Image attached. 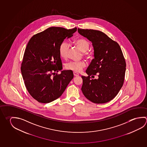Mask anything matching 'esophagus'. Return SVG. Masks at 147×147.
Wrapping results in <instances>:
<instances>
[{
  "mask_svg": "<svg viewBox=\"0 0 147 147\" xmlns=\"http://www.w3.org/2000/svg\"><path fill=\"white\" fill-rule=\"evenodd\" d=\"M73 74H74V76H79V74H78V73H77L74 72H73Z\"/></svg>",
  "mask_w": 147,
  "mask_h": 147,
  "instance_id": "34e87169",
  "label": "esophagus"
}]
</instances>
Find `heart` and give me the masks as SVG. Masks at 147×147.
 Returning <instances> with one entry per match:
<instances>
[{"label":"heart","instance_id":"heart-1","mask_svg":"<svg viewBox=\"0 0 147 147\" xmlns=\"http://www.w3.org/2000/svg\"><path fill=\"white\" fill-rule=\"evenodd\" d=\"M74 43L80 50L83 52L85 56H89L87 51L89 48L90 44L89 42L84 39H78L75 40ZM70 49V45L67 41L62 42L59 47V54L63 58H66L67 57L68 52ZM86 62L84 61H73L68 62L65 65V67L68 70H72L75 72H80L84 67H86Z\"/></svg>","mask_w":147,"mask_h":147}]
</instances>
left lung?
Returning a JSON list of instances; mask_svg holds the SVG:
<instances>
[{"label":"left lung","mask_w":147,"mask_h":147,"mask_svg":"<svg viewBox=\"0 0 147 147\" xmlns=\"http://www.w3.org/2000/svg\"><path fill=\"white\" fill-rule=\"evenodd\" d=\"M78 32L92 43L94 57L86 71L88 76H82V93L93 103L108 102L123 84L126 63L121 48L102 31L78 28ZM96 74L98 79L91 80L90 76Z\"/></svg>","instance_id":"8db88e82"}]
</instances>
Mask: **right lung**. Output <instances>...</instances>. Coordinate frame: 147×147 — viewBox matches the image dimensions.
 Instances as JSON below:
<instances>
[{
    "mask_svg": "<svg viewBox=\"0 0 147 147\" xmlns=\"http://www.w3.org/2000/svg\"><path fill=\"white\" fill-rule=\"evenodd\" d=\"M77 28L50 27L34 35L27 45L21 73L29 94L39 102L49 103L59 98L74 77L71 70L62 69L59 47Z\"/></svg>",
    "mask_w": 147,
    "mask_h": 147,
    "instance_id": "add662e5",
    "label": "right lung"
}]
</instances>
